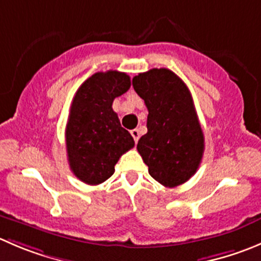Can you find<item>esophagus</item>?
<instances>
[{"instance_id": "obj_1", "label": "esophagus", "mask_w": 261, "mask_h": 261, "mask_svg": "<svg viewBox=\"0 0 261 261\" xmlns=\"http://www.w3.org/2000/svg\"><path fill=\"white\" fill-rule=\"evenodd\" d=\"M131 135H133L134 140H135V143H138L139 138H140V131L138 130V128H134V130H131Z\"/></svg>"}]
</instances>
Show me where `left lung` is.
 <instances>
[{
	"instance_id": "1",
	"label": "left lung",
	"mask_w": 261,
	"mask_h": 261,
	"mask_svg": "<svg viewBox=\"0 0 261 261\" xmlns=\"http://www.w3.org/2000/svg\"><path fill=\"white\" fill-rule=\"evenodd\" d=\"M148 108V133L138 151L149 174L166 187L190 179L204 153V134L189 88L168 69H151L133 79Z\"/></svg>"
}]
</instances>
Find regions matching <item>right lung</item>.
I'll return each mask as SVG.
<instances>
[{
  "instance_id": "1",
  "label": "right lung",
  "mask_w": 261,
  "mask_h": 261,
  "mask_svg": "<svg viewBox=\"0 0 261 261\" xmlns=\"http://www.w3.org/2000/svg\"><path fill=\"white\" fill-rule=\"evenodd\" d=\"M125 72H95L77 89L66 125L67 159L72 173L88 185H99L135 141L112 110L115 98L130 89Z\"/></svg>"
}]
</instances>
